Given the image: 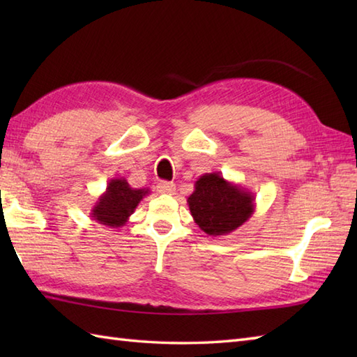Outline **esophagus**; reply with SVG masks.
Here are the masks:
<instances>
[{
  "instance_id": "1",
  "label": "esophagus",
  "mask_w": 357,
  "mask_h": 357,
  "mask_svg": "<svg viewBox=\"0 0 357 357\" xmlns=\"http://www.w3.org/2000/svg\"><path fill=\"white\" fill-rule=\"evenodd\" d=\"M156 188H158V192L162 193V195H173L174 190H176L174 184L169 183V181H162V183H159Z\"/></svg>"
}]
</instances>
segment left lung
<instances>
[{"mask_svg": "<svg viewBox=\"0 0 357 357\" xmlns=\"http://www.w3.org/2000/svg\"><path fill=\"white\" fill-rule=\"evenodd\" d=\"M187 204L195 222L208 236L229 234L255 213V195L218 172L198 178Z\"/></svg>", "mask_w": 357, "mask_h": 357, "instance_id": "left-lung-1", "label": "left lung"}]
</instances>
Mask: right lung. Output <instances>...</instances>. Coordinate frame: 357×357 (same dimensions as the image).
<instances>
[{
    "label": "right lung",
    "instance_id": "obj_1",
    "mask_svg": "<svg viewBox=\"0 0 357 357\" xmlns=\"http://www.w3.org/2000/svg\"><path fill=\"white\" fill-rule=\"evenodd\" d=\"M149 195V188H133L126 178H113L109 181L105 192L95 202L90 216L105 227L118 229L128 222L135 208Z\"/></svg>",
    "mask_w": 357,
    "mask_h": 357
}]
</instances>
